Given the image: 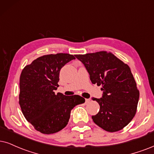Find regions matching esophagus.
I'll use <instances>...</instances> for the list:
<instances>
[{
	"label": "esophagus",
	"instance_id": "34e87169",
	"mask_svg": "<svg viewBox=\"0 0 154 154\" xmlns=\"http://www.w3.org/2000/svg\"><path fill=\"white\" fill-rule=\"evenodd\" d=\"M89 102H90L89 99H85V103H89Z\"/></svg>",
	"mask_w": 154,
	"mask_h": 154
}]
</instances>
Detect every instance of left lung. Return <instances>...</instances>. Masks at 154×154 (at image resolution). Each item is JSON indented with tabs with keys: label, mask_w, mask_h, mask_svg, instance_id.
I'll use <instances>...</instances> for the list:
<instances>
[{
	"label": "left lung",
	"mask_w": 154,
	"mask_h": 154,
	"mask_svg": "<svg viewBox=\"0 0 154 154\" xmlns=\"http://www.w3.org/2000/svg\"><path fill=\"white\" fill-rule=\"evenodd\" d=\"M75 57L86 67L91 83L102 86V98H92L100 106L98 114L91 116L93 122L106 131L122 130L135 116L139 99L130 67L106 51Z\"/></svg>",
	"instance_id": "8db88e82"
}]
</instances>
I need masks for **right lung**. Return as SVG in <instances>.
I'll list each match as a JSON object with an SVG mask.
<instances>
[{"mask_svg":"<svg viewBox=\"0 0 154 154\" xmlns=\"http://www.w3.org/2000/svg\"><path fill=\"white\" fill-rule=\"evenodd\" d=\"M75 57L72 54H47L23 69L20 77L19 104L25 118L37 131L50 134L65 128L71 110L85 100L79 95L57 94L61 68Z\"/></svg>","mask_w":154,"mask_h":154,"instance_id":"1","label":"right lung"}]
</instances>
